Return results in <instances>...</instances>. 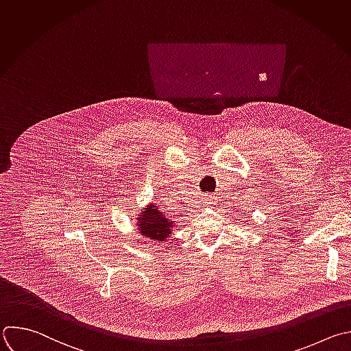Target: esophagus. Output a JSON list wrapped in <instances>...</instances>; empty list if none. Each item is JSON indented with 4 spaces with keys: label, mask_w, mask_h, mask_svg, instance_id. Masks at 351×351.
Returning a JSON list of instances; mask_svg holds the SVG:
<instances>
[{
    "label": "esophagus",
    "mask_w": 351,
    "mask_h": 351,
    "mask_svg": "<svg viewBox=\"0 0 351 351\" xmlns=\"http://www.w3.org/2000/svg\"><path fill=\"white\" fill-rule=\"evenodd\" d=\"M204 198H205V204H208V205L215 204V197L213 195H205Z\"/></svg>",
    "instance_id": "esophagus-1"
}]
</instances>
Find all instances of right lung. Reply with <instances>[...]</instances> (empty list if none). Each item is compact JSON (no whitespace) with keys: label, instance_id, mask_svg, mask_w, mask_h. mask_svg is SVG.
<instances>
[{"label":"right lung","instance_id":"obj_1","mask_svg":"<svg viewBox=\"0 0 351 351\" xmlns=\"http://www.w3.org/2000/svg\"><path fill=\"white\" fill-rule=\"evenodd\" d=\"M134 217L139 234L153 245L158 243L164 244L172 236L175 220L169 219L164 209L156 202H150L143 206L142 210Z\"/></svg>","mask_w":351,"mask_h":351}]
</instances>
